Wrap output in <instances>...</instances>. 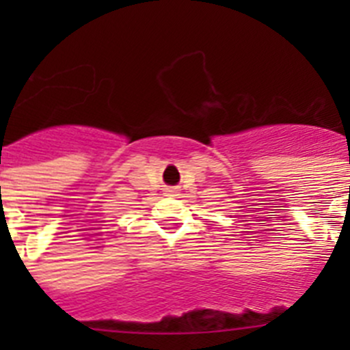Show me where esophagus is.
<instances>
[{"instance_id": "34e87169", "label": "esophagus", "mask_w": 350, "mask_h": 350, "mask_svg": "<svg viewBox=\"0 0 350 350\" xmlns=\"http://www.w3.org/2000/svg\"><path fill=\"white\" fill-rule=\"evenodd\" d=\"M173 193H175V189H168V191H166V194H173Z\"/></svg>"}]
</instances>
